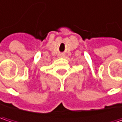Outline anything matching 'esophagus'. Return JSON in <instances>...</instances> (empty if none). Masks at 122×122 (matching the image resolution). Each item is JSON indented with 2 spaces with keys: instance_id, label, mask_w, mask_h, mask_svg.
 Masks as SVG:
<instances>
[{
  "instance_id": "obj_1",
  "label": "esophagus",
  "mask_w": 122,
  "mask_h": 122,
  "mask_svg": "<svg viewBox=\"0 0 122 122\" xmlns=\"http://www.w3.org/2000/svg\"><path fill=\"white\" fill-rule=\"evenodd\" d=\"M58 56H59V58H63V57H64L65 56H64V54H59L58 55Z\"/></svg>"
}]
</instances>
